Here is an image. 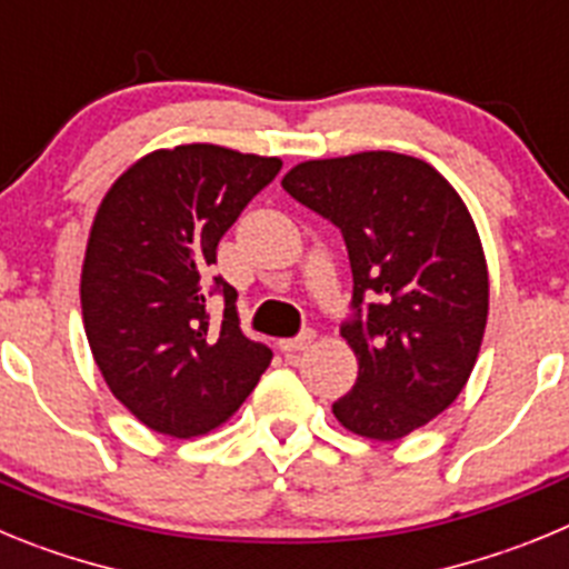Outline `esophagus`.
I'll use <instances>...</instances> for the list:
<instances>
[{"instance_id": "1", "label": "esophagus", "mask_w": 569, "mask_h": 569, "mask_svg": "<svg viewBox=\"0 0 569 569\" xmlns=\"http://www.w3.org/2000/svg\"><path fill=\"white\" fill-rule=\"evenodd\" d=\"M313 339H316L313 330H305V333H299L296 339H281L279 350L281 353H301V350H308V347L313 345Z\"/></svg>"}]
</instances>
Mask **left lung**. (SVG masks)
<instances>
[{"instance_id":"8db88e82","label":"left lung","mask_w":569,"mask_h":569,"mask_svg":"<svg viewBox=\"0 0 569 569\" xmlns=\"http://www.w3.org/2000/svg\"><path fill=\"white\" fill-rule=\"evenodd\" d=\"M281 188L341 230L353 270L341 336L359 376L333 416L365 439L413 433L453 405L485 339L490 281L470 210L439 170L390 150L301 162Z\"/></svg>"}]
</instances>
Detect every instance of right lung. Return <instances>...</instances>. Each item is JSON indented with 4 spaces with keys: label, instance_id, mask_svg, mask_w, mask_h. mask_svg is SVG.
<instances>
[{
    "label": "right lung",
    "instance_id": "1",
    "mask_svg": "<svg viewBox=\"0 0 569 569\" xmlns=\"http://www.w3.org/2000/svg\"><path fill=\"white\" fill-rule=\"evenodd\" d=\"M281 170L219 144L153 150L104 193L82 264V319L110 393L156 433L193 439L228 421L268 370L241 333L236 290L210 281L219 239ZM226 299L223 325L207 301Z\"/></svg>",
    "mask_w": 569,
    "mask_h": 569
}]
</instances>
